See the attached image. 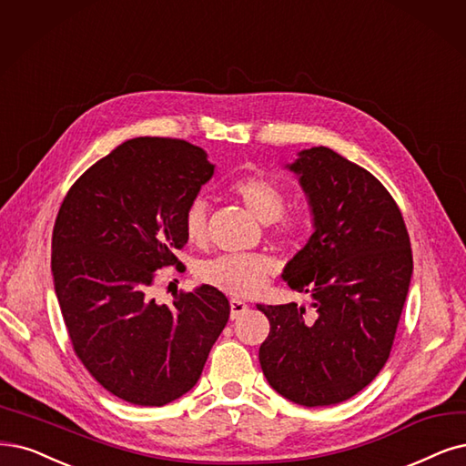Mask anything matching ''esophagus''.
<instances>
[{
    "label": "esophagus",
    "mask_w": 466,
    "mask_h": 466,
    "mask_svg": "<svg viewBox=\"0 0 466 466\" xmlns=\"http://www.w3.org/2000/svg\"><path fill=\"white\" fill-rule=\"evenodd\" d=\"M248 311V303L242 299H230V319L242 317Z\"/></svg>",
    "instance_id": "1"
}]
</instances>
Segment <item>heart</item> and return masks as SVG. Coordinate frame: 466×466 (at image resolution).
Masks as SVG:
<instances>
[{
  "instance_id": "obj_1",
  "label": "heart",
  "mask_w": 466,
  "mask_h": 466,
  "mask_svg": "<svg viewBox=\"0 0 466 466\" xmlns=\"http://www.w3.org/2000/svg\"><path fill=\"white\" fill-rule=\"evenodd\" d=\"M232 192L242 199L248 211L261 222H277V234L284 239H296L303 232V220L298 215L284 213L282 189L268 178L248 177L232 184ZM184 234L189 242H203L207 236V205L194 199L184 213ZM274 265L261 253L218 255L199 267V279L224 294L251 298L265 288Z\"/></svg>"
}]
</instances>
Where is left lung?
I'll use <instances>...</instances> for the list:
<instances>
[{
  "mask_svg": "<svg viewBox=\"0 0 466 466\" xmlns=\"http://www.w3.org/2000/svg\"><path fill=\"white\" fill-rule=\"evenodd\" d=\"M315 232L282 279L313 298L257 305L270 322L259 348L268 384L303 407L336 405L369 386L390 357L407 299L412 253L398 203L369 170L330 147L299 151Z\"/></svg>",
  "mask_w": 466,
  "mask_h": 466,
  "instance_id": "left-lung-1",
  "label": "left lung"
}]
</instances>
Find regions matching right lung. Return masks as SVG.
<instances>
[{"mask_svg":"<svg viewBox=\"0 0 466 466\" xmlns=\"http://www.w3.org/2000/svg\"><path fill=\"white\" fill-rule=\"evenodd\" d=\"M215 165L175 137H134L71 186L51 236V272L68 338L96 380L132 405L161 407L199 380L230 317L203 284L149 296L155 274L182 265L184 213Z\"/></svg>","mask_w":466,"mask_h":466,"instance_id":"obj_1","label":"right lung"}]
</instances>
